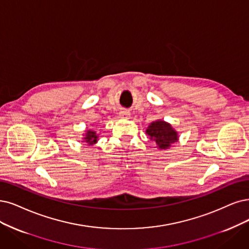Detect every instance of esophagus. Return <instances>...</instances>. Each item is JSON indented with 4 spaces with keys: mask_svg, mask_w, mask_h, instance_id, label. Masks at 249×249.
<instances>
[{
    "mask_svg": "<svg viewBox=\"0 0 249 249\" xmlns=\"http://www.w3.org/2000/svg\"><path fill=\"white\" fill-rule=\"evenodd\" d=\"M120 117L122 118H129L130 117V112L129 110H126V109H123L120 112Z\"/></svg>",
    "mask_w": 249,
    "mask_h": 249,
    "instance_id": "esophagus-1",
    "label": "esophagus"
}]
</instances>
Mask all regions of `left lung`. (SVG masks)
<instances>
[{
  "label": "left lung",
  "mask_w": 249,
  "mask_h": 249,
  "mask_svg": "<svg viewBox=\"0 0 249 249\" xmlns=\"http://www.w3.org/2000/svg\"><path fill=\"white\" fill-rule=\"evenodd\" d=\"M145 132L152 141L157 143L158 148L161 150L168 149L171 143L178 141V132L173 129L169 123L162 121V120L152 122Z\"/></svg>",
  "instance_id": "8db88e82"
}]
</instances>
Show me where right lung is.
Instances as JSON below:
<instances>
[{"label":"right lung","instance_id":"right-lung-1","mask_svg":"<svg viewBox=\"0 0 249 249\" xmlns=\"http://www.w3.org/2000/svg\"><path fill=\"white\" fill-rule=\"evenodd\" d=\"M97 139H98V136H97V134H96L95 131L87 130V132L85 133L84 141H83V142H87L88 145H92V144H94V143L97 142Z\"/></svg>","mask_w":249,"mask_h":249}]
</instances>
